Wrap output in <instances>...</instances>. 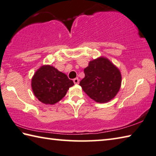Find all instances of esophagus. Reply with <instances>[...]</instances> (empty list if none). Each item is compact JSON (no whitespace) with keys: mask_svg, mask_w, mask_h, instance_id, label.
Returning <instances> with one entry per match:
<instances>
[{"mask_svg":"<svg viewBox=\"0 0 156 156\" xmlns=\"http://www.w3.org/2000/svg\"><path fill=\"white\" fill-rule=\"evenodd\" d=\"M73 81H74V83H75V84H78L79 83H80V80H79V79L76 77V78H75L73 80Z\"/></svg>","mask_w":156,"mask_h":156,"instance_id":"obj_1","label":"esophagus"}]
</instances>
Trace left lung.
<instances>
[{
	"mask_svg": "<svg viewBox=\"0 0 156 156\" xmlns=\"http://www.w3.org/2000/svg\"><path fill=\"white\" fill-rule=\"evenodd\" d=\"M80 85L88 96L98 103H106L116 96L121 84L119 70L105 57L90 62Z\"/></svg>",
	"mask_w": 156,
	"mask_h": 156,
	"instance_id": "1",
	"label": "left lung"
}]
</instances>
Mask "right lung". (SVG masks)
I'll return each instance as SVG.
<instances>
[{"label": "right lung", "instance_id": "right-lung-1", "mask_svg": "<svg viewBox=\"0 0 156 156\" xmlns=\"http://www.w3.org/2000/svg\"><path fill=\"white\" fill-rule=\"evenodd\" d=\"M73 85V81L66 75L49 65L39 68L31 80L35 96L40 101L50 105L61 100Z\"/></svg>", "mask_w": 156, "mask_h": 156}]
</instances>
